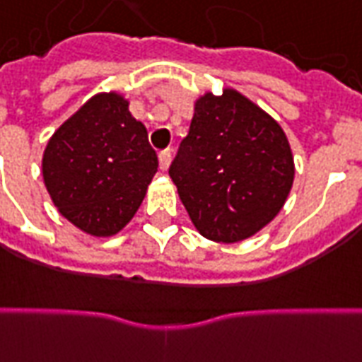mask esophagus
<instances>
[{
	"label": "esophagus",
	"mask_w": 362,
	"mask_h": 362,
	"mask_svg": "<svg viewBox=\"0 0 362 362\" xmlns=\"http://www.w3.org/2000/svg\"><path fill=\"white\" fill-rule=\"evenodd\" d=\"M170 159H173V153H170V149H165V151H160V153H159L160 170H167V168L170 167Z\"/></svg>",
	"instance_id": "esophagus-1"
}]
</instances>
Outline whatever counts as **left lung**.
I'll list each match as a JSON object with an SVG mask.
<instances>
[{"label":"left lung","instance_id":"obj_1","mask_svg":"<svg viewBox=\"0 0 362 362\" xmlns=\"http://www.w3.org/2000/svg\"><path fill=\"white\" fill-rule=\"evenodd\" d=\"M168 174L195 230L211 242L238 243L282 211L296 165L276 120L234 88H222L221 95L195 99Z\"/></svg>","mask_w":362,"mask_h":362}]
</instances>
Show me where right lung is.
<instances>
[{
    "mask_svg": "<svg viewBox=\"0 0 362 362\" xmlns=\"http://www.w3.org/2000/svg\"><path fill=\"white\" fill-rule=\"evenodd\" d=\"M119 92L86 101L47 140L42 176L53 205L86 234L109 238L132 221L159 160Z\"/></svg>",
    "mask_w": 362,
    "mask_h": 362,
    "instance_id": "add662e5",
    "label": "right lung"
}]
</instances>
